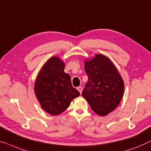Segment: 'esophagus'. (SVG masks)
<instances>
[{
  "label": "esophagus",
  "mask_w": 151,
  "mask_h": 151,
  "mask_svg": "<svg viewBox=\"0 0 151 151\" xmlns=\"http://www.w3.org/2000/svg\"><path fill=\"white\" fill-rule=\"evenodd\" d=\"M77 89L78 90V91L80 92V94L82 93V86H78V88H77Z\"/></svg>",
  "instance_id": "esophagus-1"
}]
</instances>
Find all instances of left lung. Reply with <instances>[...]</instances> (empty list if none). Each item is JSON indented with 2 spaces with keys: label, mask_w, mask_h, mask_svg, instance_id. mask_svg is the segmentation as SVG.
I'll return each instance as SVG.
<instances>
[{
  "label": "left lung",
  "mask_w": 151,
  "mask_h": 151,
  "mask_svg": "<svg viewBox=\"0 0 151 151\" xmlns=\"http://www.w3.org/2000/svg\"><path fill=\"white\" fill-rule=\"evenodd\" d=\"M88 82L82 95L96 114L106 116L119 106L123 96L124 82L110 60L101 54L86 60Z\"/></svg>",
  "instance_id": "left-lung-1"
}]
</instances>
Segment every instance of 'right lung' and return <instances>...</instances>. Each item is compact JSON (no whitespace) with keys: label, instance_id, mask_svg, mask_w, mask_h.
I'll return each instance as SVG.
<instances>
[{"label":"right lung","instance_id":"right-lung-1","mask_svg":"<svg viewBox=\"0 0 151 151\" xmlns=\"http://www.w3.org/2000/svg\"><path fill=\"white\" fill-rule=\"evenodd\" d=\"M65 64L54 56L43 65L35 83V93L45 112L58 115L69 106L80 93L71 84V77L64 72Z\"/></svg>","mask_w":151,"mask_h":151}]
</instances>
